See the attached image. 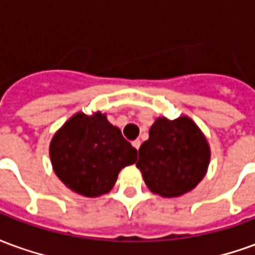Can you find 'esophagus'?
Segmentation results:
<instances>
[{
  "label": "esophagus",
  "mask_w": 255,
  "mask_h": 255,
  "mask_svg": "<svg viewBox=\"0 0 255 255\" xmlns=\"http://www.w3.org/2000/svg\"><path fill=\"white\" fill-rule=\"evenodd\" d=\"M132 146L135 147L136 150H139V147H140V140L139 139H136V140H133L132 142Z\"/></svg>",
  "instance_id": "obj_1"
}]
</instances>
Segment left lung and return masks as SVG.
<instances>
[{
	"mask_svg": "<svg viewBox=\"0 0 255 255\" xmlns=\"http://www.w3.org/2000/svg\"><path fill=\"white\" fill-rule=\"evenodd\" d=\"M135 162L150 191L164 198L182 197L206 175L210 146L188 116L157 117Z\"/></svg>",
	"mask_w": 255,
	"mask_h": 255,
	"instance_id": "1",
	"label": "left lung"
}]
</instances>
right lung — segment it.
<instances>
[{"label": "right lung", "instance_id": "add662e5", "mask_svg": "<svg viewBox=\"0 0 255 255\" xmlns=\"http://www.w3.org/2000/svg\"><path fill=\"white\" fill-rule=\"evenodd\" d=\"M54 173L71 191L97 198L111 191L123 168L136 161V149L105 113H75L52 138Z\"/></svg>", "mask_w": 255, "mask_h": 255}]
</instances>
